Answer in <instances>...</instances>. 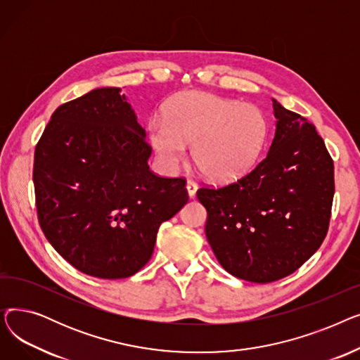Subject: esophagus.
Instances as JSON below:
<instances>
[{"instance_id": "1", "label": "esophagus", "mask_w": 360, "mask_h": 360, "mask_svg": "<svg viewBox=\"0 0 360 360\" xmlns=\"http://www.w3.org/2000/svg\"><path fill=\"white\" fill-rule=\"evenodd\" d=\"M197 190H198V185H197V182H194V181H188V182H186V191H188V195H190V197H194V195H195V193H197Z\"/></svg>"}]
</instances>
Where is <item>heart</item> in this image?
Listing matches in <instances>:
<instances>
[{"label": "heart", "instance_id": "obj_1", "mask_svg": "<svg viewBox=\"0 0 360 360\" xmlns=\"http://www.w3.org/2000/svg\"><path fill=\"white\" fill-rule=\"evenodd\" d=\"M148 141L160 163L176 169L193 144V159L212 181L240 178L259 160L270 134L266 113L251 103H239L200 90L184 91L163 108V120L147 127Z\"/></svg>", "mask_w": 360, "mask_h": 360}]
</instances>
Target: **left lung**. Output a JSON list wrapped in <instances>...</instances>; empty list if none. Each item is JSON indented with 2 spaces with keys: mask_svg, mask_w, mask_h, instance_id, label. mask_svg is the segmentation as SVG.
<instances>
[{
  "mask_svg": "<svg viewBox=\"0 0 360 360\" xmlns=\"http://www.w3.org/2000/svg\"><path fill=\"white\" fill-rule=\"evenodd\" d=\"M276 136L267 156L223 186H201L205 236L232 276L271 283L296 271L328 232L334 163L315 125L273 99Z\"/></svg>",
  "mask_w": 360,
  "mask_h": 360,
  "instance_id": "1",
  "label": "left lung"
}]
</instances>
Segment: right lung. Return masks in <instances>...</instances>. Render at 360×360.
<instances>
[{"instance_id": "1", "label": "right lung", "mask_w": 360, "mask_h": 360, "mask_svg": "<svg viewBox=\"0 0 360 360\" xmlns=\"http://www.w3.org/2000/svg\"><path fill=\"white\" fill-rule=\"evenodd\" d=\"M118 87L91 90L52 113L34 148L44 235L67 262L98 278L140 271L160 224L188 201L185 178L151 172V147Z\"/></svg>"}]
</instances>
